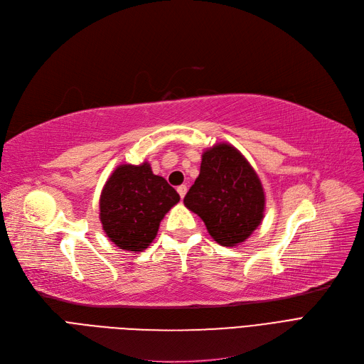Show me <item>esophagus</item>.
I'll list each match as a JSON object with an SVG mask.
<instances>
[{
  "label": "esophagus",
  "mask_w": 364,
  "mask_h": 364,
  "mask_svg": "<svg viewBox=\"0 0 364 364\" xmlns=\"http://www.w3.org/2000/svg\"><path fill=\"white\" fill-rule=\"evenodd\" d=\"M177 192H178V195H180V198L183 199L184 196H186V192H187V186H184V184H181V186H178L177 187Z\"/></svg>",
  "instance_id": "obj_1"
}]
</instances>
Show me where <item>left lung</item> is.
I'll list each match as a JSON object with an SVG mask.
<instances>
[{
    "instance_id": "obj_1",
    "label": "left lung",
    "mask_w": 364,
    "mask_h": 364,
    "mask_svg": "<svg viewBox=\"0 0 364 364\" xmlns=\"http://www.w3.org/2000/svg\"><path fill=\"white\" fill-rule=\"evenodd\" d=\"M184 205L202 218L217 243L236 246L261 224L265 196L259 177L242 153L218 143L203 151L199 177Z\"/></svg>"
}]
</instances>
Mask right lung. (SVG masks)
I'll use <instances>...</instances> for the list:
<instances>
[{
    "label": "right lung",
    "instance_id": "obj_1",
    "mask_svg": "<svg viewBox=\"0 0 364 364\" xmlns=\"http://www.w3.org/2000/svg\"><path fill=\"white\" fill-rule=\"evenodd\" d=\"M180 195L147 162L119 165L100 195V221L106 236L124 251L141 252L156 237L159 224Z\"/></svg>",
    "mask_w": 364,
    "mask_h": 364
}]
</instances>
